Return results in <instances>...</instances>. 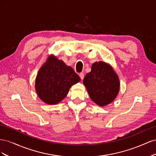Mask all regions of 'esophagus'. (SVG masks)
<instances>
[{
    "mask_svg": "<svg viewBox=\"0 0 156 156\" xmlns=\"http://www.w3.org/2000/svg\"><path fill=\"white\" fill-rule=\"evenodd\" d=\"M79 76H80V78L82 79V80H83V78H84V74L83 73H80L79 74Z\"/></svg>",
    "mask_w": 156,
    "mask_h": 156,
    "instance_id": "34e87169",
    "label": "esophagus"
}]
</instances>
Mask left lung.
Returning a JSON list of instances; mask_svg holds the SVG:
<instances>
[{
    "mask_svg": "<svg viewBox=\"0 0 156 156\" xmlns=\"http://www.w3.org/2000/svg\"><path fill=\"white\" fill-rule=\"evenodd\" d=\"M83 83L91 100L101 106L112 103L119 90L117 74L109 65L103 61L93 64L91 72L86 75Z\"/></svg>",
    "mask_w": 156,
    "mask_h": 156,
    "instance_id": "left-lung-1",
    "label": "left lung"
}]
</instances>
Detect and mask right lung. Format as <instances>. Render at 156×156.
<instances>
[{
    "label": "right lung",
    "mask_w": 156,
    "mask_h": 156,
    "mask_svg": "<svg viewBox=\"0 0 156 156\" xmlns=\"http://www.w3.org/2000/svg\"><path fill=\"white\" fill-rule=\"evenodd\" d=\"M80 80V78L73 68L51 56L39 70L35 89L44 103L55 105L63 100L70 87Z\"/></svg>",
    "instance_id": "obj_1"
}]
</instances>
